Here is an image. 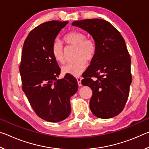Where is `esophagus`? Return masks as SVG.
Listing matches in <instances>:
<instances>
[{
  "mask_svg": "<svg viewBox=\"0 0 149 149\" xmlns=\"http://www.w3.org/2000/svg\"><path fill=\"white\" fill-rule=\"evenodd\" d=\"M76 79H77V84H78V85H79V86H81V77H77V78H76Z\"/></svg>",
  "mask_w": 149,
  "mask_h": 149,
  "instance_id": "34e87169",
  "label": "esophagus"
}]
</instances>
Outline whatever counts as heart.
Here are the masks:
<instances>
[{"instance_id": "heart-1", "label": "heart", "mask_w": 149, "mask_h": 149, "mask_svg": "<svg viewBox=\"0 0 149 149\" xmlns=\"http://www.w3.org/2000/svg\"><path fill=\"white\" fill-rule=\"evenodd\" d=\"M65 43L76 47L75 58L76 60L70 62L63 67L65 74L73 76H79L82 74L86 67L87 61L91 60L96 53V44L93 39H87L86 35L81 31H72L64 37ZM52 54L57 62L64 64L65 62L64 49L58 41H54L52 45Z\"/></svg>"}]
</instances>
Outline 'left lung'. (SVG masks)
<instances>
[{"instance_id":"obj_1","label":"left lung","mask_w":149,"mask_h":149,"mask_svg":"<svg viewBox=\"0 0 149 149\" xmlns=\"http://www.w3.org/2000/svg\"><path fill=\"white\" fill-rule=\"evenodd\" d=\"M93 37L96 53L84 72L83 85L93 91L90 109L95 116L107 119L124 108L132 84L131 58L122 35L109 22L101 19L75 21Z\"/></svg>"}]
</instances>
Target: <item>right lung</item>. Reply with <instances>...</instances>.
<instances>
[{"instance_id": "obj_1", "label": "right lung", "mask_w": 149, "mask_h": 149, "mask_svg": "<svg viewBox=\"0 0 149 149\" xmlns=\"http://www.w3.org/2000/svg\"><path fill=\"white\" fill-rule=\"evenodd\" d=\"M68 22L53 20L30 31L22 52L19 72L22 89L36 114L50 122H58L71 112L70 99L77 92V80L65 74L57 79L60 69L52 54V45Z\"/></svg>"}]
</instances>
